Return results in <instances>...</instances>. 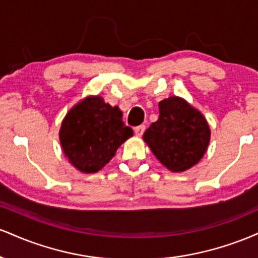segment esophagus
<instances>
[{
  "label": "esophagus",
  "mask_w": 258,
  "mask_h": 258,
  "mask_svg": "<svg viewBox=\"0 0 258 258\" xmlns=\"http://www.w3.org/2000/svg\"><path fill=\"white\" fill-rule=\"evenodd\" d=\"M144 131H146V126L144 125L135 127V135L137 136V137H142V135H143Z\"/></svg>",
  "instance_id": "esophagus-1"
}]
</instances>
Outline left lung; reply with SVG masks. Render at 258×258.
Masks as SVG:
<instances>
[{"instance_id": "obj_1", "label": "left lung", "mask_w": 258, "mask_h": 258, "mask_svg": "<svg viewBox=\"0 0 258 258\" xmlns=\"http://www.w3.org/2000/svg\"><path fill=\"white\" fill-rule=\"evenodd\" d=\"M159 119L143 139L155 158L172 172L189 170L203 159L211 138L207 120L185 99L172 96L159 103Z\"/></svg>"}]
</instances>
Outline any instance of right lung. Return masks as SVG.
<instances>
[{"instance_id": "obj_1", "label": "right lung", "mask_w": 258, "mask_h": 258, "mask_svg": "<svg viewBox=\"0 0 258 258\" xmlns=\"http://www.w3.org/2000/svg\"><path fill=\"white\" fill-rule=\"evenodd\" d=\"M133 136L122 111L100 96H87L67 112L59 130L65 158L82 173H96L108 164L123 142Z\"/></svg>"}]
</instances>
